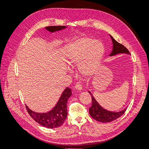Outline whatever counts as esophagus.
Returning <instances> with one entry per match:
<instances>
[{
    "instance_id": "esophagus-1",
    "label": "esophagus",
    "mask_w": 149,
    "mask_h": 149,
    "mask_svg": "<svg viewBox=\"0 0 149 149\" xmlns=\"http://www.w3.org/2000/svg\"><path fill=\"white\" fill-rule=\"evenodd\" d=\"M75 88L76 89V90H78V91H81L82 90V88H83V87H82V86L80 84H79V83H77L75 86Z\"/></svg>"
}]
</instances>
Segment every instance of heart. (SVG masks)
I'll use <instances>...</instances> for the list:
<instances>
[{"instance_id":"1","label":"heart","mask_w":149,"mask_h":149,"mask_svg":"<svg viewBox=\"0 0 149 149\" xmlns=\"http://www.w3.org/2000/svg\"><path fill=\"white\" fill-rule=\"evenodd\" d=\"M104 46L99 40L80 39L68 50L66 59L70 66L78 64V71L83 75H92L99 65L104 54Z\"/></svg>"}]
</instances>
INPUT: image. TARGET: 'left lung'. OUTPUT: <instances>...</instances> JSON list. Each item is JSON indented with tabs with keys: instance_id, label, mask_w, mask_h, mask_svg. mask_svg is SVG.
Here are the masks:
<instances>
[{
	"instance_id": "obj_1",
	"label": "left lung",
	"mask_w": 149,
	"mask_h": 149,
	"mask_svg": "<svg viewBox=\"0 0 149 149\" xmlns=\"http://www.w3.org/2000/svg\"><path fill=\"white\" fill-rule=\"evenodd\" d=\"M113 43L112 51L109 55V56H112L119 53H125L130 55L128 50L123 45L120 44L113 38V37L110 35ZM92 98V105L89 108V113L92 118L100 122V123H110L114 120H116L120 116L123 115L127 110V107L124 109L119 112H112L107 111L100 106L97 103L96 100L94 99L90 91H88Z\"/></svg>"
}]
</instances>
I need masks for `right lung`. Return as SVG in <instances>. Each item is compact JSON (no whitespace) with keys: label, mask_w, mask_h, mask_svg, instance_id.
Segmentation results:
<instances>
[{"label":"right lung","mask_w":149,"mask_h":149,"mask_svg":"<svg viewBox=\"0 0 149 149\" xmlns=\"http://www.w3.org/2000/svg\"><path fill=\"white\" fill-rule=\"evenodd\" d=\"M66 28V26H49L45 27V29L49 32L54 33ZM71 94V89L66 87L55 107L49 112L45 113L34 112L25 105L26 110L31 118L41 125L48 128L59 127L64 123L67 117L66 104Z\"/></svg>","instance_id":"add662e5"}]
</instances>
